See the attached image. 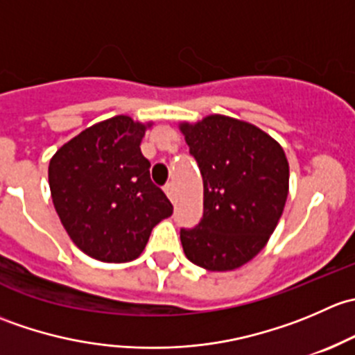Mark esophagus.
<instances>
[{
  "instance_id": "1",
  "label": "esophagus",
  "mask_w": 355,
  "mask_h": 355,
  "mask_svg": "<svg viewBox=\"0 0 355 355\" xmlns=\"http://www.w3.org/2000/svg\"><path fill=\"white\" fill-rule=\"evenodd\" d=\"M164 192H166L168 198L173 200V198H175V187H173V184H166V185H164Z\"/></svg>"
}]
</instances>
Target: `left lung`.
I'll use <instances>...</instances> for the list:
<instances>
[{"label": "left lung", "instance_id": "1", "mask_svg": "<svg viewBox=\"0 0 355 355\" xmlns=\"http://www.w3.org/2000/svg\"><path fill=\"white\" fill-rule=\"evenodd\" d=\"M180 130L204 184L199 225L180 230L185 256L204 270H237L263 250L284 213L287 156L256 125L223 114Z\"/></svg>", "mask_w": 355, "mask_h": 355}]
</instances>
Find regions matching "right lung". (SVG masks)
Instances as JSON below:
<instances>
[{"instance_id":"right-lung-1","label":"right lung","mask_w":355,"mask_h":355,"mask_svg":"<svg viewBox=\"0 0 355 355\" xmlns=\"http://www.w3.org/2000/svg\"><path fill=\"white\" fill-rule=\"evenodd\" d=\"M148 127L118 114L82 130L49 161L56 213L73 244L98 261H134L173 213L141 153Z\"/></svg>"}]
</instances>
